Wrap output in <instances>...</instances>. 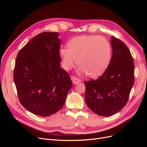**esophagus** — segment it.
I'll list each match as a JSON object with an SVG mask.
<instances>
[{
  "instance_id": "1",
  "label": "esophagus",
  "mask_w": 147,
  "mask_h": 147,
  "mask_svg": "<svg viewBox=\"0 0 147 147\" xmlns=\"http://www.w3.org/2000/svg\"><path fill=\"white\" fill-rule=\"evenodd\" d=\"M71 80H72V81L74 84H76L81 82L80 79H79L78 78H77L76 77H74V76L71 77Z\"/></svg>"
}]
</instances>
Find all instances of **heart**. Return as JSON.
<instances>
[{
    "label": "heart",
    "mask_w": 147,
    "mask_h": 147,
    "mask_svg": "<svg viewBox=\"0 0 147 147\" xmlns=\"http://www.w3.org/2000/svg\"><path fill=\"white\" fill-rule=\"evenodd\" d=\"M67 48L59 50L62 65L69 70L77 63L78 72L96 77L105 72L112 57V47L105 38L93 35H84L70 39Z\"/></svg>",
    "instance_id": "obj_1"
}]
</instances>
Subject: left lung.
<instances>
[{"label":"left lung","mask_w":147,"mask_h":147,"mask_svg":"<svg viewBox=\"0 0 147 147\" xmlns=\"http://www.w3.org/2000/svg\"><path fill=\"white\" fill-rule=\"evenodd\" d=\"M112 57L100 77L84 82L85 102L93 112L103 117L118 113L127 102L134 82V64L127 47L112 36Z\"/></svg>","instance_id":"8db88e82"}]
</instances>
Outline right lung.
Listing matches in <instances>:
<instances>
[{
	"mask_svg": "<svg viewBox=\"0 0 147 147\" xmlns=\"http://www.w3.org/2000/svg\"><path fill=\"white\" fill-rule=\"evenodd\" d=\"M57 32L39 34L18 53L13 78L18 99L29 112L48 117L63 107L72 86L69 74L60 67Z\"/></svg>",
	"mask_w": 147,
	"mask_h": 147,
	"instance_id": "add662e5",
	"label": "right lung"
}]
</instances>
